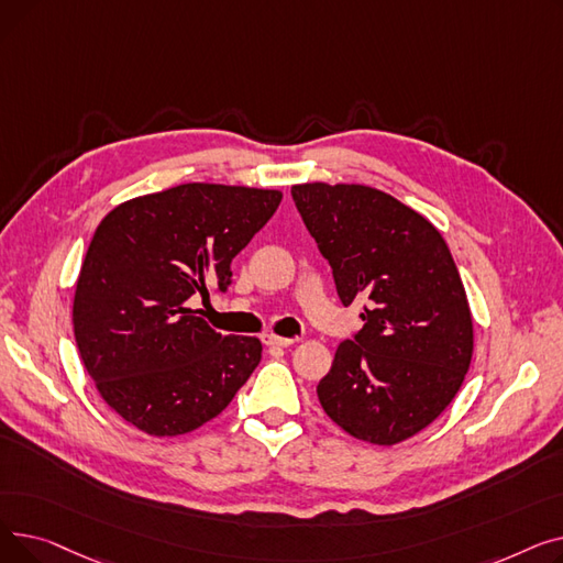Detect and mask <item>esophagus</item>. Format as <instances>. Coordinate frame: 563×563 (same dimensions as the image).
Here are the masks:
<instances>
[{
	"instance_id": "1",
	"label": "esophagus",
	"mask_w": 563,
	"mask_h": 563,
	"mask_svg": "<svg viewBox=\"0 0 563 563\" xmlns=\"http://www.w3.org/2000/svg\"><path fill=\"white\" fill-rule=\"evenodd\" d=\"M262 342H264L266 346H289V344H294L297 340H294V338H280V335H274V333H266V335H262Z\"/></svg>"
}]
</instances>
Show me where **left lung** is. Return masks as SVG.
<instances>
[{
    "label": "left lung",
    "instance_id": "obj_1",
    "mask_svg": "<svg viewBox=\"0 0 563 563\" xmlns=\"http://www.w3.org/2000/svg\"><path fill=\"white\" fill-rule=\"evenodd\" d=\"M294 205L363 329L340 342L317 395L353 438L395 445L456 397L472 361V317L442 234L416 210L363 185H297Z\"/></svg>",
    "mask_w": 563,
    "mask_h": 563
}]
</instances>
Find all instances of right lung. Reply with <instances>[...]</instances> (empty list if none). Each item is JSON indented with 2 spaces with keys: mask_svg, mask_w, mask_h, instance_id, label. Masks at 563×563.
<instances>
[{
  "mask_svg": "<svg viewBox=\"0 0 563 563\" xmlns=\"http://www.w3.org/2000/svg\"><path fill=\"white\" fill-rule=\"evenodd\" d=\"M280 191L180 185L102 219L77 278L73 327L86 372L125 422L183 435L217 418L262 358L189 308L232 283L230 262L274 217Z\"/></svg>",
  "mask_w": 563,
  "mask_h": 563,
  "instance_id": "obj_1",
  "label": "right lung"
}]
</instances>
